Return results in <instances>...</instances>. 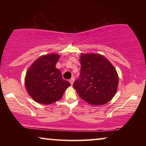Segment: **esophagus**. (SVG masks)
Returning <instances> with one entry per match:
<instances>
[{
	"label": "esophagus",
	"mask_w": 146,
	"mask_h": 146,
	"mask_svg": "<svg viewBox=\"0 0 146 146\" xmlns=\"http://www.w3.org/2000/svg\"><path fill=\"white\" fill-rule=\"evenodd\" d=\"M69 82H70L71 85H72L73 83H74V77L73 78H71L70 79Z\"/></svg>",
	"instance_id": "obj_1"
}]
</instances>
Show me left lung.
<instances>
[{"instance_id": "left-lung-1", "label": "left lung", "mask_w": 146, "mask_h": 146, "mask_svg": "<svg viewBox=\"0 0 146 146\" xmlns=\"http://www.w3.org/2000/svg\"><path fill=\"white\" fill-rule=\"evenodd\" d=\"M80 74L73 86L82 99L92 105H103L112 99L118 86L114 67L104 56L82 54Z\"/></svg>"}]
</instances>
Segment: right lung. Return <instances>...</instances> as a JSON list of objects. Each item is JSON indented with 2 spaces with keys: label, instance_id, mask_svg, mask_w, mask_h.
Returning a JSON list of instances; mask_svg holds the SVG:
<instances>
[{
  "label": "right lung",
  "instance_id": "obj_1",
  "mask_svg": "<svg viewBox=\"0 0 146 146\" xmlns=\"http://www.w3.org/2000/svg\"><path fill=\"white\" fill-rule=\"evenodd\" d=\"M59 58L56 54L43 56L36 60L28 70L26 88L38 103L50 104L58 101L70 86V82L62 78L60 70L56 68Z\"/></svg>",
  "mask_w": 146,
  "mask_h": 146
}]
</instances>
